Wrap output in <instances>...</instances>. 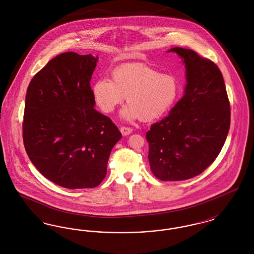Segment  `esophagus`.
I'll list each match as a JSON object with an SVG mask.
<instances>
[{
  "mask_svg": "<svg viewBox=\"0 0 254 254\" xmlns=\"http://www.w3.org/2000/svg\"><path fill=\"white\" fill-rule=\"evenodd\" d=\"M120 130H121L122 134H123L124 136L129 135L130 133L132 132V128H130V127H122Z\"/></svg>",
  "mask_w": 254,
  "mask_h": 254,
  "instance_id": "34e87169",
  "label": "esophagus"
}]
</instances>
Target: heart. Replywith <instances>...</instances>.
<instances>
[{
    "instance_id": "b5f03b06",
    "label": "heart",
    "mask_w": 254,
    "mask_h": 254,
    "mask_svg": "<svg viewBox=\"0 0 254 254\" xmlns=\"http://www.w3.org/2000/svg\"><path fill=\"white\" fill-rule=\"evenodd\" d=\"M112 80H98L93 86L97 105L106 113L114 111L127 96L124 119L156 120L177 102L181 86L172 74L161 73L146 64H126L112 71Z\"/></svg>"
}]
</instances>
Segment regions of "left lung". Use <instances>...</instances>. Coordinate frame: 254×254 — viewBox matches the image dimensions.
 Returning a JSON list of instances; mask_svg holds the SVG:
<instances>
[{
    "label": "left lung",
    "instance_id": "obj_1",
    "mask_svg": "<svg viewBox=\"0 0 254 254\" xmlns=\"http://www.w3.org/2000/svg\"><path fill=\"white\" fill-rule=\"evenodd\" d=\"M185 64V94L145 134L152 173L162 181L201 174L219 155L230 126V106L223 75L212 61L191 49L173 48Z\"/></svg>",
    "mask_w": 254,
    "mask_h": 254
}]
</instances>
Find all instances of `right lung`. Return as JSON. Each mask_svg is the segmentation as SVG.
<instances>
[{
  "label": "right lung",
  "instance_id": "add662e5",
  "mask_svg": "<svg viewBox=\"0 0 254 254\" xmlns=\"http://www.w3.org/2000/svg\"><path fill=\"white\" fill-rule=\"evenodd\" d=\"M98 57L64 52L34 75L27 87L23 140L42 175L63 188L99 186L122 134L94 109L90 86Z\"/></svg>",
  "mask_w": 254,
  "mask_h": 254
}]
</instances>
